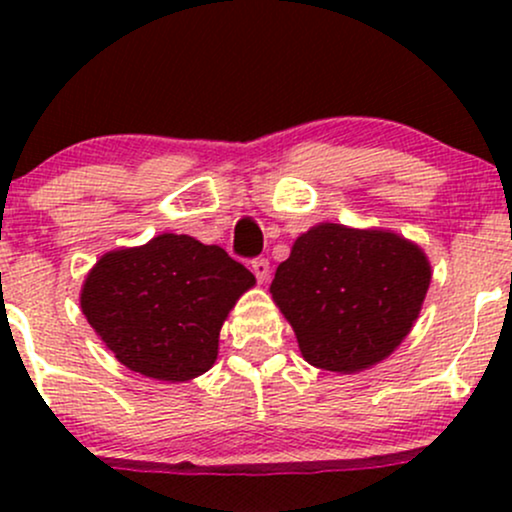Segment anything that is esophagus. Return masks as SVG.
<instances>
[{
    "label": "esophagus",
    "instance_id": "34e87169",
    "mask_svg": "<svg viewBox=\"0 0 512 512\" xmlns=\"http://www.w3.org/2000/svg\"><path fill=\"white\" fill-rule=\"evenodd\" d=\"M252 272H255L257 281H267L269 279V260H267V257H257V260H252Z\"/></svg>",
    "mask_w": 512,
    "mask_h": 512
}]
</instances>
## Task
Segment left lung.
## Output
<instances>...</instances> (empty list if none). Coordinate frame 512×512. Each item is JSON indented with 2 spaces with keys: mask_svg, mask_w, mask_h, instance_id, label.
Here are the masks:
<instances>
[{
  "mask_svg": "<svg viewBox=\"0 0 512 512\" xmlns=\"http://www.w3.org/2000/svg\"><path fill=\"white\" fill-rule=\"evenodd\" d=\"M428 284L431 264L409 240L320 223L293 243L269 291L305 361L354 373L402 344Z\"/></svg>",
  "mask_w": 512,
  "mask_h": 512,
  "instance_id": "left-lung-1",
  "label": "left lung"
}]
</instances>
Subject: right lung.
<instances>
[{"mask_svg":"<svg viewBox=\"0 0 512 512\" xmlns=\"http://www.w3.org/2000/svg\"><path fill=\"white\" fill-rule=\"evenodd\" d=\"M255 276L219 245L163 233L103 255L86 276L81 310L120 363L182 383L214 366L219 332Z\"/></svg>","mask_w":512,"mask_h":512,"instance_id":"obj_1","label":"right lung"}]
</instances>
